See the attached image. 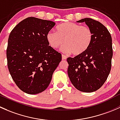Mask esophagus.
<instances>
[{
  "mask_svg": "<svg viewBox=\"0 0 120 120\" xmlns=\"http://www.w3.org/2000/svg\"><path fill=\"white\" fill-rule=\"evenodd\" d=\"M66 58H67V57H66V56H65V55H62V60H66Z\"/></svg>",
  "mask_w": 120,
  "mask_h": 120,
  "instance_id": "34e87169",
  "label": "esophagus"
}]
</instances>
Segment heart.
<instances>
[{"instance_id":"heart-1","label":"heart","mask_w":120,"mask_h":120,"mask_svg":"<svg viewBox=\"0 0 120 120\" xmlns=\"http://www.w3.org/2000/svg\"><path fill=\"white\" fill-rule=\"evenodd\" d=\"M56 32L50 30L46 34L49 45L54 50L65 44L61 50L65 54L80 55L89 48L93 39V33L87 26H81L71 22L58 26Z\"/></svg>"}]
</instances>
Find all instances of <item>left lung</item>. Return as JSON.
<instances>
[{"label": "left lung", "mask_w": 120, "mask_h": 120, "mask_svg": "<svg viewBox=\"0 0 120 120\" xmlns=\"http://www.w3.org/2000/svg\"><path fill=\"white\" fill-rule=\"evenodd\" d=\"M77 22H85L91 28L93 39L84 52L74 58H68V74L77 90L92 92L103 86L110 71L113 57L112 36L103 24L92 18H83Z\"/></svg>", "instance_id": "8db88e82"}]
</instances>
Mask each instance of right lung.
<instances>
[{"instance_id": "add662e5", "label": "right lung", "mask_w": 120, "mask_h": 120, "mask_svg": "<svg viewBox=\"0 0 120 120\" xmlns=\"http://www.w3.org/2000/svg\"><path fill=\"white\" fill-rule=\"evenodd\" d=\"M51 21L28 17L11 32L7 49L8 70L18 87L37 94L49 87L61 54L49 45L46 34L55 26Z\"/></svg>"}]
</instances>
